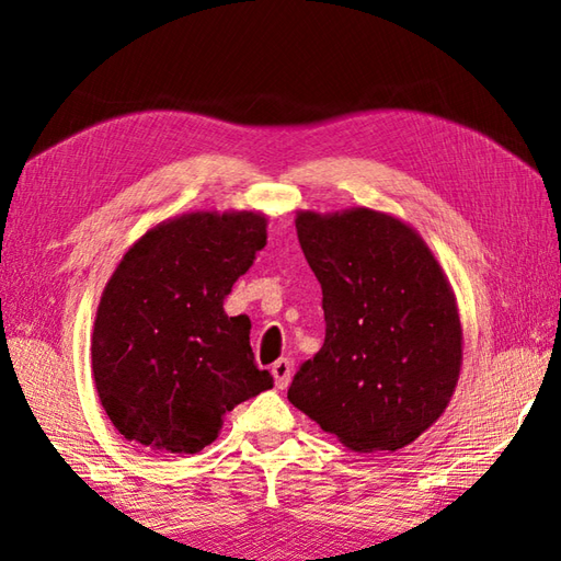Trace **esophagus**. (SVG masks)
<instances>
[{"instance_id":"esophagus-1","label":"esophagus","mask_w":561,"mask_h":561,"mask_svg":"<svg viewBox=\"0 0 561 561\" xmlns=\"http://www.w3.org/2000/svg\"><path fill=\"white\" fill-rule=\"evenodd\" d=\"M291 374H294V368H291L289 359H279L272 364V376H274V383H277V388H282V390L287 388L291 380Z\"/></svg>"}]
</instances>
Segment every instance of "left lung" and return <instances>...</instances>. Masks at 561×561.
I'll return each mask as SVG.
<instances>
[{"label":"left lung","mask_w":561,"mask_h":561,"mask_svg":"<svg viewBox=\"0 0 561 561\" xmlns=\"http://www.w3.org/2000/svg\"><path fill=\"white\" fill-rule=\"evenodd\" d=\"M296 233L323 289L325 342L287 398L356 453L400 450L444 414L458 383L450 284L420 233L388 214L301 211Z\"/></svg>","instance_id":"left-lung-1"}]
</instances>
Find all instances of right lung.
I'll return each mask as SVG.
<instances>
[{
	"label": "right lung",
	"mask_w": 561,
	"mask_h": 561,
	"mask_svg": "<svg viewBox=\"0 0 561 561\" xmlns=\"http://www.w3.org/2000/svg\"><path fill=\"white\" fill-rule=\"evenodd\" d=\"M255 211H195L153 226L105 287L91 342L105 414L127 440L197 453L221 416L272 388L250 350V318L226 316L233 282L265 248Z\"/></svg>",
	"instance_id": "add662e5"
}]
</instances>
